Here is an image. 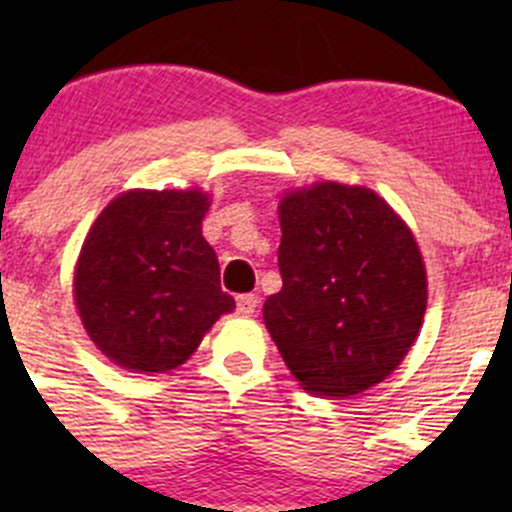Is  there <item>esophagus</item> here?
<instances>
[{"mask_svg":"<svg viewBox=\"0 0 512 512\" xmlns=\"http://www.w3.org/2000/svg\"><path fill=\"white\" fill-rule=\"evenodd\" d=\"M255 309H257L255 294H240V297H237V314H240V317H252Z\"/></svg>","mask_w":512,"mask_h":512,"instance_id":"34e87169","label":"esophagus"}]
</instances>
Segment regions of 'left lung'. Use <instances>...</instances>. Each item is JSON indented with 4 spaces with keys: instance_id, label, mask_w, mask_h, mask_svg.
I'll use <instances>...</instances> for the list:
<instances>
[{
    "instance_id": "1",
    "label": "left lung",
    "mask_w": 512,
    "mask_h": 512,
    "mask_svg": "<svg viewBox=\"0 0 512 512\" xmlns=\"http://www.w3.org/2000/svg\"><path fill=\"white\" fill-rule=\"evenodd\" d=\"M282 289L262 307L267 332L302 389L349 399L404 361L426 314L414 232L361 185L314 183L280 200Z\"/></svg>"
}]
</instances>
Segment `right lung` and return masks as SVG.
Returning <instances> with one entry per match:
<instances>
[{
    "label": "right lung",
    "mask_w": 512,
    "mask_h": 512,
    "mask_svg": "<svg viewBox=\"0 0 512 512\" xmlns=\"http://www.w3.org/2000/svg\"><path fill=\"white\" fill-rule=\"evenodd\" d=\"M208 195L128 190L103 208L81 247L74 299L91 342L113 364L163 374L235 309L203 237Z\"/></svg>",
    "instance_id": "1"
}]
</instances>
